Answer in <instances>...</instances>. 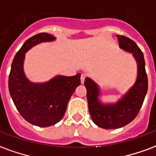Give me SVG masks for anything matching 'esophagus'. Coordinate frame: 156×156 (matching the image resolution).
<instances>
[{"mask_svg": "<svg viewBox=\"0 0 156 156\" xmlns=\"http://www.w3.org/2000/svg\"><path fill=\"white\" fill-rule=\"evenodd\" d=\"M85 78H86V75H85L84 73H83V74L81 75V83L82 84H83V83H84Z\"/></svg>", "mask_w": 156, "mask_h": 156, "instance_id": "34e87169", "label": "esophagus"}]
</instances>
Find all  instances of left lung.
<instances>
[{"label":"left lung","instance_id":"left-lung-1","mask_svg":"<svg viewBox=\"0 0 156 156\" xmlns=\"http://www.w3.org/2000/svg\"><path fill=\"white\" fill-rule=\"evenodd\" d=\"M119 48L132 53L137 63V76L134 85L115 103H105L100 86L92 78H85L88 111L92 120L102 129L124 127L137 116L147 94L148 78L144 55L137 44L124 36H117Z\"/></svg>","mask_w":156,"mask_h":156}]
</instances>
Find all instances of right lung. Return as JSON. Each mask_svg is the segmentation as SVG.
I'll return each mask as SVG.
<instances>
[{"instance_id":"right-lung-1","label":"right lung","mask_w":156,"mask_h":156,"mask_svg":"<svg viewBox=\"0 0 156 156\" xmlns=\"http://www.w3.org/2000/svg\"><path fill=\"white\" fill-rule=\"evenodd\" d=\"M56 40L53 35L39 33L27 39L13 59L9 75V92L19 113L30 124L39 127L54 125L64 116L68 103L80 85V76L57 75L43 83H33L24 72L25 54L37 45Z\"/></svg>"}]
</instances>
